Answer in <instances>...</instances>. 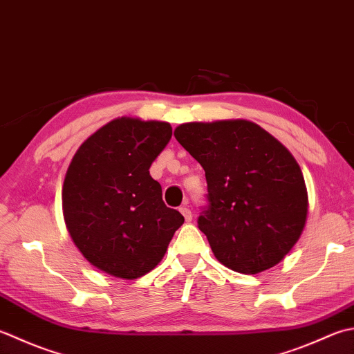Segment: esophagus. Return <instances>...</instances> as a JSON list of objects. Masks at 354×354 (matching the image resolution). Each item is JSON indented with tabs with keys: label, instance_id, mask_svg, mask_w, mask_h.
I'll return each instance as SVG.
<instances>
[{
	"label": "esophagus",
	"instance_id": "1",
	"mask_svg": "<svg viewBox=\"0 0 354 354\" xmlns=\"http://www.w3.org/2000/svg\"><path fill=\"white\" fill-rule=\"evenodd\" d=\"M179 212L183 213V216H184V219L187 221V223H190L192 218H193V214H192L190 209H187V207H181V209H179Z\"/></svg>",
	"mask_w": 354,
	"mask_h": 354
}]
</instances>
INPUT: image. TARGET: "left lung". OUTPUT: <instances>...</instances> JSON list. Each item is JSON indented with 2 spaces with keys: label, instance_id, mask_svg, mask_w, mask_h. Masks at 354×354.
<instances>
[{
  "label": "left lung",
  "instance_id": "8db88e82",
  "mask_svg": "<svg viewBox=\"0 0 354 354\" xmlns=\"http://www.w3.org/2000/svg\"><path fill=\"white\" fill-rule=\"evenodd\" d=\"M175 138L205 171L209 205L198 227L216 259L245 274L281 262L299 239L308 212L293 155L245 120L185 122Z\"/></svg>",
  "mask_w": 354,
  "mask_h": 354
}]
</instances>
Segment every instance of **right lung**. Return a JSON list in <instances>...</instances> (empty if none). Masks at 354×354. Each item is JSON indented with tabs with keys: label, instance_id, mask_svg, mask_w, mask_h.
<instances>
[{
	"label": "right lung",
	"instance_id": "add662e5",
	"mask_svg": "<svg viewBox=\"0 0 354 354\" xmlns=\"http://www.w3.org/2000/svg\"><path fill=\"white\" fill-rule=\"evenodd\" d=\"M170 138L169 122L116 118L81 144L67 169V230L90 264L115 278L153 270L184 224L149 171Z\"/></svg>",
	"mask_w": 354,
	"mask_h": 354
}]
</instances>
